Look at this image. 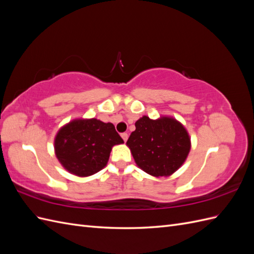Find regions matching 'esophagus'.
I'll return each instance as SVG.
<instances>
[{
  "label": "esophagus",
  "instance_id": "esophagus-1",
  "mask_svg": "<svg viewBox=\"0 0 254 254\" xmlns=\"http://www.w3.org/2000/svg\"><path fill=\"white\" fill-rule=\"evenodd\" d=\"M121 136L123 137V140H124V142H126V141L128 140V133H127V132H123V133L121 134Z\"/></svg>",
  "mask_w": 254,
  "mask_h": 254
}]
</instances>
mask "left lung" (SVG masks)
<instances>
[{"label":"left lung","instance_id":"obj_1","mask_svg":"<svg viewBox=\"0 0 254 254\" xmlns=\"http://www.w3.org/2000/svg\"><path fill=\"white\" fill-rule=\"evenodd\" d=\"M126 144L136 165L153 177L174 174L190 150V137L187 129L171 117L151 120L144 115L135 122V130Z\"/></svg>","mask_w":254,"mask_h":254}]
</instances>
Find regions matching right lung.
Segmentation results:
<instances>
[{
  "instance_id": "obj_1",
  "label": "right lung",
  "mask_w": 254,
  "mask_h": 254,
  "mask_svg": "<svg viewBox=\"0 0 254 254\" xmlns=\"http://www.w3.org/2000/svg\"><path fill=\"white\" fill-rule=\"evenodd\" d=\"M124 143L113 124L96 119H77L61 127L54 147L59 162L78 177L94 175L107 165L114 145Z\"/></svg>"
}]
</instances>
